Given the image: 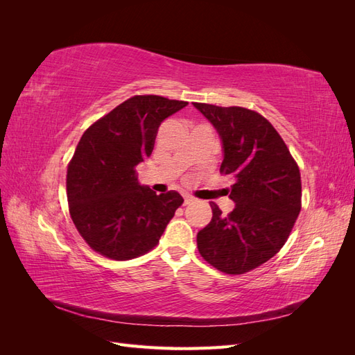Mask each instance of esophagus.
Instances as JSON below:
<instances>
[{
	"instance_id": "obj_1",
	"label": "esophagus",
	"mask_w": 355,
	"mask_h": 355,
	"mask_svg": "<svg viewBox=\"0 0 355 355\" xmlns=\"http://www.w3.org/2000/svg\"><path fill=\"white\" fill-rule=\"evenodd\" d=\"M194 201H196V198L192 197V196H189V194H185V196H184V204H185V206H188V204L194 202Z\"/></svg>"
}]
</instances>
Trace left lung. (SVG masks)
<instances>
[{"label":"left lung","mask_w":355,"mask_h":355,"mask_svg":"<svg viewBox=\"0 0 355 355\" xmlns=\"http://www.w3.org/2000/svg\"><path fill=\"white\" fill-rule=\"evenodd\" d=\"M222 142L220 173L231 175L234 210L197 234L200 254L225 274H244L270 261L287 241L300 211L299 167L272 124L241 106L194 103Z\"/></svg>","instance_id":"1"}]
</instances>
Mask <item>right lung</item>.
<instances>
[{
    "mask_svg": "<svg viewBox=\"0 0 355 355\" xmlns=\"http://www.w3.org/2000/svg\"><path fill=\"white\" fill-rule=\"evenodd\" d=\"M188 102L133 96L81 136L67 175L71 218L93 250L115 261L158 244L184 198L141 185L136 166L151 155L158 127Z\"/></svg>",
    "mask_w": 355,
    "mask_h": 355,
    "instance_id": "1",
    "label": "right lung"
}]
</instances>
